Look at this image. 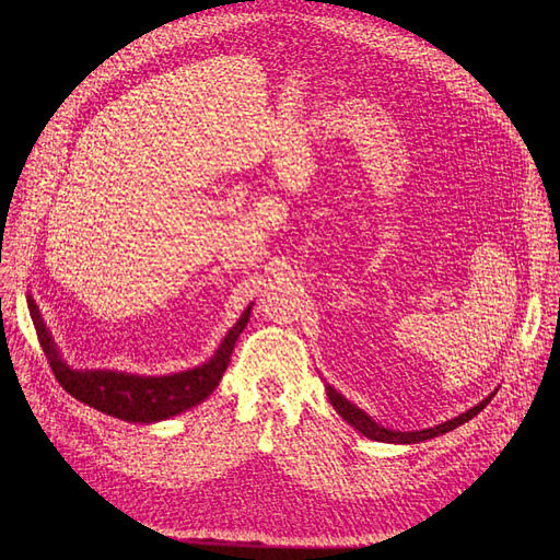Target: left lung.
<instances>
[{
    "instance_id": "left-lung-1",
    "label": "left lung",
    "mask_w": 560,
    "mask_h": 560,
    "mask_svg": "<svg viewBox=\"0 0 560 560\" xmlns=\"http://www.w3.org/2000/svg\"><path fill=\"white\" fill-rule=\"evenodd\" d=\"M327 397L331 401V406L336 408V413L347 422L354 427L357 431H361L365 438L370 440H376V443H393V445H413V443H422V440H431L435 435H443L447 431H454L456 427L465 424L467 420H472L475 416H479L481 410L490 404V399L494 397V393H490L483 401H479L477 406L467 408L465 413L443 422V424H435V427H429V429H420V431H393V429H386L381 427L378 422H374L363 408H359L357 404H351L349 399H345L336 388H331L327 384Z\"/></svg>"
}]
</instances>
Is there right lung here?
<instances>
[{
	"mask_svg": "<svg viewBox=\"0 0 560 560\" xmlns=\"http://www.w3.org/2000/svg\"><path fill=\"white\" fill-rule=\"evenodd\" d=\"M26 304L28 313H32L40 347L58 384H61L74 399L102 410V413L110 418L140 424L170 420L209 397L218 388L220 378L229 365L235 340H238V336L247 327L252 315L249 304L238 317V322H235L229 334L222 338L215 354L206 363L174 374L144 376L117 370H79L68 365V361H63L61 357V351H58L32 295H26Z\"/></svg>",
	"mask_w": 560,
	"mask_h": 560,
	"instance_id": "add662e5",
	"label": "right lung"
}]
</instances>
